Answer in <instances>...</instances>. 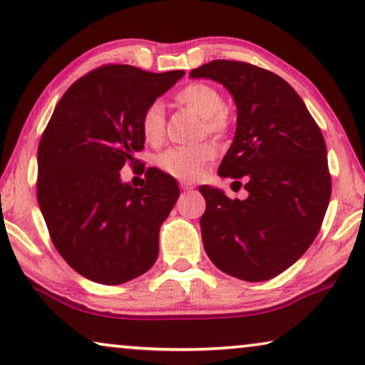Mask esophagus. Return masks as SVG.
I'll use <instances>...</instances> for the list:
<instances>
[{
  "instance_id": "obj_1",
  "label": "esophagus",
  "mask_w": 365,
  "mask_h": 365,
  "mask_svg": "<svg viewBox=\"0 0 365 365\" xmlns=\"http://www.w3.org/2000/svg\"><path fill=\"white\" fill-rule=\"evenodd\" d=\"M181 187H182V191H191V189H194L192 184H189V182H182Z\"/></svg>"
}]
</instances>
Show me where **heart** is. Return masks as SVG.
I'll return each mask as SVG.
<instances>
[{
  "label": "heart",
  "instance_id": "obj_1",
  "mask_svg": "<svg viewBox=\"0 0 365 365\" xmlns=\"http://www.w3.org/2000/svg\"><path fill=\"white\" fill-rule=\"evenodd\" d=\"M174 100L182 107L202 117V131L214 138H224L230 128L229 115L225 112V100L210 83L191 82L174 95ZM141 133L148 143L156 145L165 135V113L158 102L151 103L141 117ZM215 158V146L200 143L195 146L170 148L156 158V165L163 173L181 179L192 181L199 178L204 166Z\"/></svg>",
  "mask_w": 365,
  "mask_h": 365
}]
</instances>
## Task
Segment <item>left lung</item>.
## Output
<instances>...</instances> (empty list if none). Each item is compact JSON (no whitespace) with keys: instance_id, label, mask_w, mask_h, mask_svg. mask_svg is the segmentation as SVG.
Here are the masks:
<instances>
[{"instance_id":"1","label":"left lung","mask_w":365,"mask_h":365,"mask_svg":"<svg viewBox=\"0 0 365 365\" xmlns=\"http://www.w3.org/2000/svg\"><path fill=\"white\" fill-rule=\"evenodd\" d=\"M220 82L237 103L234 143L219 176L248 197L200 186V230L215 267L245 282H265L293 265L318 235L331 197L326 143L318 123L287 81L240 61H212L189 72ZM234 182V184H235Z\"/></svg>"}]
</instances>
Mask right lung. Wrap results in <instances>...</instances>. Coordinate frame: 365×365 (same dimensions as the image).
I'll use <instances>...</instances> for the list:
<instances>
[{"label": "right lung", "instance_id": "right-lung-1", "mask_svg": "<svg viewBox=\"0 0 365 365\" xmlns=\"http://www.w3.org/2000/svg\"><path fill=\"white\" fill-rule=\"evenodd\" d=\"M184 71L105 64L62 95L38 148V202L51 240L82 277L120 284L158 258L160 227L179 197L176 179L148 168L145 187L120 179L140 165L143 112Z\"/></svg>", "mask_w": 365, "mask_h": 365}]
</instances>
